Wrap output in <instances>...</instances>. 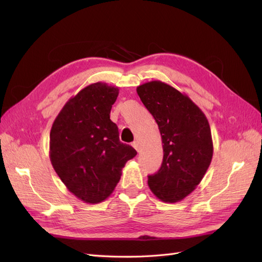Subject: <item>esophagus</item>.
Returning <instances> with one entry per match:
<instances>
[{"label": "esophagus", "instance_id": "esophagus-1", "mask_svg": "<svg viewBox=\"0 0 262 262\" xmlns=\"http://www.w3.org/2000/svg\"><path fill=\"white\" fill-rule=\"evenodd\" d=\"M132 146L134 147L137 152H140V145H138V142L137 141H134L132 143Z\"/></svg>", "mask_w": 262, "mask_h": 262}]
</instances>
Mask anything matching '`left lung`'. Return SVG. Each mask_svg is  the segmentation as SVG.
I'll return each mask as SVG.
<instances>
[{"label": "left lung", "instance_id": "obj_1", "mask_svg": "<svg viewBox=\"0 0 262 262\" xmlns=\"http://www.w3.org/2000/svg\"><path fill=\"white\" fill-rule=\"evenodd\" d=\"M136 91L157 121L163 144L162 165L148 176V187L161 202H181L203 180L213 159L209 122L186 93L162 81L143 83Z\"/></svg>", "mask_w": 262, "mask_h": 262}]
</instances>
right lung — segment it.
Segmentation results:
<instances>
[{
    "label": "right lung",
    "mask_w": 262,
    "mask_h": 262,
    "mask_svg": "<svg viewBox=\"0 0 262 262\" xmlns=\"http://www.w3.org/2000/svg\"><path fill=\"white\" fill-rule=\"evenodd\" d=\"M118 86L96 82L69 99L55 118L49 135V159L59 179L88 204L107 199L122 169L137 152L119 141L110 110Z\"/></svg>",
    "instance_id": "obj_1"
}]
</instances>
